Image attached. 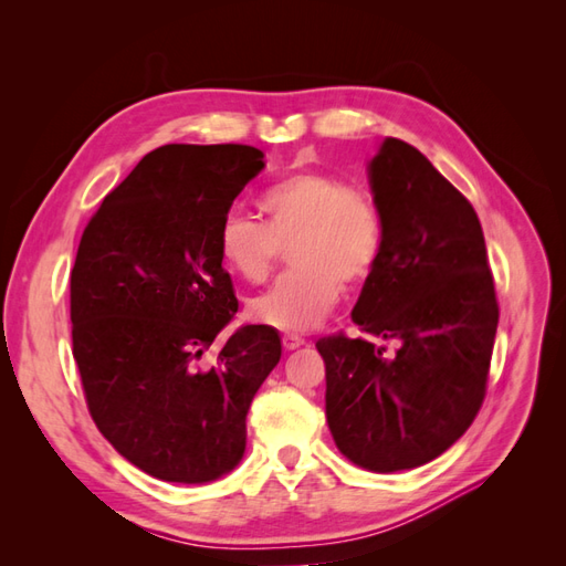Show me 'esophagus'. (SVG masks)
Here are the masks:
<instances>
[{"instance_id": "obj_1", "label": "esophagus", "mask_w": 566, "mask_h": 566, "mask_svg": "<svg viewBox=\"0 0 566 566\" xmlns=\"http://www.w3.org/2000/svg\"><path fill=\"white\" fill-rule=\"evenodd\" d=\"M302 345H304V339H302L300 335H283V347H285L287 352L300 349Z\"/></svg>"}]
</instances>
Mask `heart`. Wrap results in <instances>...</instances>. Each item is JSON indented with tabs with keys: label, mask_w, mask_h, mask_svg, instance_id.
<instances>
[{
	"label": "heart",
	"mask_w": 566,
	"mask_h": 566,
	"mask_svg": "<svg viewBox=\"0 0 566 566\" xmlns=\"http://www.w3.org/2000/svg\"><path fill=\"white\" fill-rule=\"evenodd\" d=\"M264 221L229 210L217 231L221 262L243 281L260 283L287 247L285 271L250 302V314L269 328L306 333L331 314L339 281L364 283L382 254L385 229L375 200L325 172H295L260 198Z\"/></svg>",
	"instance_id": "obj_1"
}]
</instances>
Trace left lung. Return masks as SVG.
Listing matches in <instances>:
<instances>
[{
    "label": "left lung",
    "instance_id": "left-lung-1",
    "mask_svg": "<svg viewBox=\"0 0 566 566\" xmlns=\"http://www.w3.org/2000/svg\"><path fill=\"white\" fill-rule=\"evenodd\" d=\"M385 229L352 321L399 339L323 337L325 418L339 453L370 472L424 465L468 432L486 391L499 302L482 224L418 148L387 139L368 163Z\"/></svg>",
    "mask_w": 566,
    "mask_h": 566
}]
</instances>
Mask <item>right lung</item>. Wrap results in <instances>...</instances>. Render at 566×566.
<instances>
[{
	"instance_id": "add662e5",
	"label": "right lung",
	"mask_w": 566,
	"mask_h": 566,
	"mask_svg": "<svg viewBox=\"0 0 566 566\" xmlns=\"http://www.w3.org/2000/svg\"><path fill=\"white\" fill-rule=\"evenodd\" d=\"M264 169L252 146L167 144L132 169L82 233L71 271L73 356L90 413L142 472L208 484L245 453L256 389L281 361L269 325H241L217 231Z\"/></svg>"
}]
</instances>
